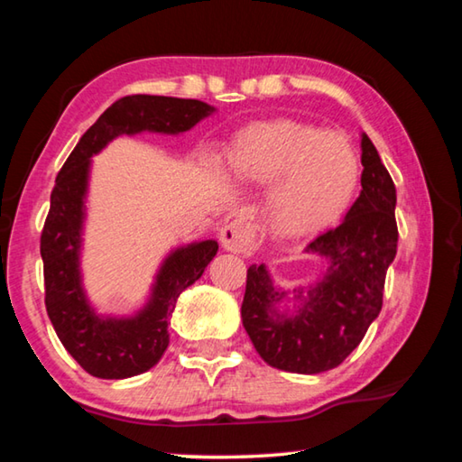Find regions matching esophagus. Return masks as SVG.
<instances>
[{"label": "esophagus", "instance_id": "34e87169", "mask_svg": "<svg viewBox=\"0 0 462 462\" xmlns=\"http://www.w3.org/2000/svg\"><path fill=\"white\" fill-rule=\"evenodd\" d=\"M217 236H220L222 246L226 250H230V253L248 254V253H253L256 246L253 226L242 222V220H234L230 224H226Z\"/></svg>", "mask_w": 462, "mask_h": 462}]
</instances>
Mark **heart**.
Listing matches in <instances>:
<instances>
[{
	"instance_id": "b5f03b06",
	"label": "heart",
	"mask_w": 462,
	"mask_h": 462,
	"mask_svg": "<svg viewBox=\"0 0 462 462\" xmlns=\"http://www.w3.org/2000/svg\"><path fill=\"white\" fill-rule=\"evenodd\" d=\"M228 165L242 181H278L269 195V217L287 236L330 224L358 185V161L346 140L295 120L254 124L240 132Z\"/></svg>"
}]
</instances>
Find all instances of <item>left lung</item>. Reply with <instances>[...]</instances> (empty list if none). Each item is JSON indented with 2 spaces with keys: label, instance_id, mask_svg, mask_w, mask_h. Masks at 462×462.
<instances>
[{
  "label": "left lung",
  "instance_id": "left-lung-1",
  "mask_svg": "<svg viewBox=\"0 0 462 462\" xmlns=\"http://www.w3.org/2000/svg\"><path fill=\"white\" fill-rule=\"evenodd\" d=\"M363 191L340 226L308 245L330 261L322 283L310 289L295 316L273 306L283 297L263 264H250L242 324L256 353L281 371L316 374L338 366L361 344L383 306L389 264L397 253L395 185L369 136L363 134ZM301 300V293L297 295Z\"/></svg>",
  "mask_w": 462,
  "mask_h": 462
}]
</instances>
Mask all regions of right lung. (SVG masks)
<instances>
[{"label": "right lung", "mask_w": 462, "mask_h": 462, "mask_svg": "<svg viewBox=\"0 0 462 462\" xmlns=\"http://www.w3.org/2000/svg\"><path fill=\"white\" fill-rule=\"evenodd\" d=\"M212 109L198 99L143 93L126 96L99 116L59 171L41 234L44 303L62 346L93 377H134L161 361L169 346V324L177 297L203 275L217 253V242L203 240L175 250L162 264L151 303L136 318L96 316L85 301L79 279V236L89 159L116 136L143 130L177 134L193 128Z\"/></svg>", "instance_id": "add662e5"}]
</instances>
